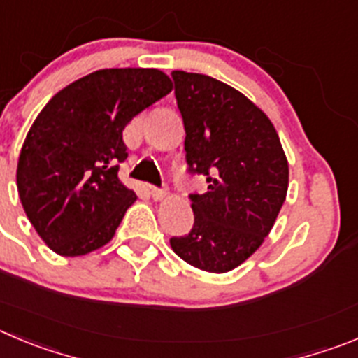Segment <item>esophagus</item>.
Segmentation results:
<instances>
[{
    "instance_id": "esophagus-1",
    "label": "esophagus",
    "mask_w": 358,
    "mask_h": 358,
    "mask_svg": "<svg viewBox=\"0 0 358 358\" xmlns=\"http://www.w3.org/2000/svg\"><path fill=\"white\" fill-rule=\"evenodd\" d=\"M150 195H152L154 201H163L166 196V189L156 188V186H150Z\"/></svg>"
}]
</instances>
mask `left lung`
Masks as SVG:
<instances>
[{
	"label": "left lung",
	"instance_id": "left-lung-1",
	"mask_svg": "<svg viewBox=\"0 0 358 358\" xmlns=\"http://www.w3.org/2000/svg\"><path fill=\"white\" fill-rule=\"evenodd\" d=\"M186 129L188 172L208 192L189 193L195 222L170 247L199 270L225 273L247 261L286 201L289 169L273 124L236 88L206 74L173 71Z\"/></svg>",
	"mask_w": 358,
	"mask_h": 358
}]
</instances>
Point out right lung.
I'll return each mask as SVG.
<instances>
[{
	"mask_svg": "<svg viewBox=\"0 0 358 358\" xmlns=\"http://www.w3.org/2000/svg\"><path fill=\"white\" fill-rule=\"evenodd\" d=\"M172 90L157 69H101L52 97L22 143L17 189L49 248L76 257L113 238L134 192L119 179L124 127Z\"/></svg>",
	"mask_w": 358,
	"mask_h": 358,
	"instance_id": "add662e5",
	"label": "right lung"
}]
</instances>
